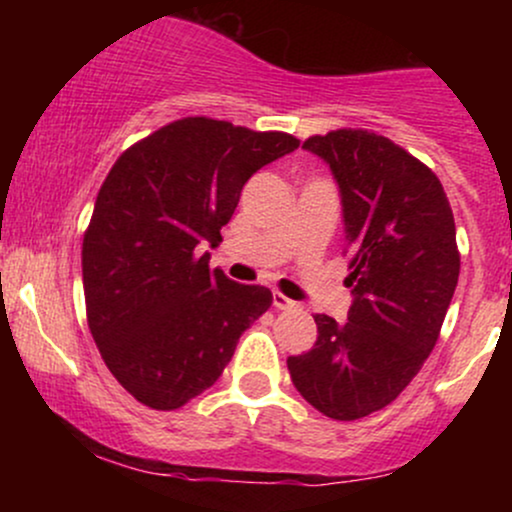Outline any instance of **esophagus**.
Listing matches in <instances>:
<instances>
[{
  "label": "esophagus",
  "mask_w": 512,
  "mask_h": 512,
  "mask_svg": "<svg viewBox=\"0 0 512 512\" xmlns=\"http://www.w3.org/2000/svg\"><path fill=\"white\" fill-rule=\"evenodd\" d=\"M272 303H274L276 310H293V308H296V305H298L296 301H291V298H286L281 291H274Z\"/></svg>",
  "instance_id": "1"
}]
</instances>
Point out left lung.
<instances>
[{"mask_svg":"<svg viewBox=\"0 0 512 512\" xmlns=\"http://www.w3.org/2000/svg\"><path fill=\"white\" fill-rule=\"evenodd\" d=\"M303 149L342 192L354 303L346 322L315 315V346L286 363L305 402L356 421L395 402L438 342L460 276L455 219L436 173L383 134L334 129Z\"/></svg>","mask_w":512,"mask_h":512,"instance_id":"8db88e82","label":"left lung"}]
</instances>
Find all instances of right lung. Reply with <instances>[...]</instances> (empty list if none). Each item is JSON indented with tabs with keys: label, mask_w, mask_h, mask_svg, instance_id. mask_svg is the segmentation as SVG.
Here are the masks:
<instances>
[{
	"label": "right lung",
	"mask_w": 512,
	"mask_h": 512,
	"mask_svg": "<svg viewBox=\"0 0 512 512\" xmlns=\"http://www.w3.org/2000/svg\"><path fill=\"white\" fill-rule=\"evenodd\" d=\"M286 132L182 117L115 161L84 233L88 330L137 402L180 409L219 380L272 291L209 272L197 248L221 243L240 190L298 149Z\"/></svg>",
	"instance_id": "right-lung-1"
}]
</instances>
